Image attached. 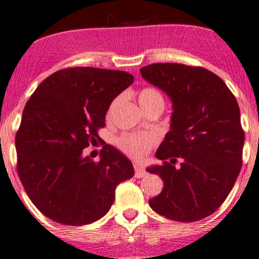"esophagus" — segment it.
Returning <instances> with one entry per match:
<instances>
[{"label":"esophagus","instance_id":"obj_1","mask_svg":"<svg viewBox=\"0 0 259 259\" xmlns=\"http://www.w3.org/2000/svg\"><path fill=\"white\" fill-rule=\"evenodd\" d=\"M134 171H136L134 176H136L137 179H142V177L146 176V171L144 170V167L140 165V164H138V163L134 164Z\"/></svg>","mask_w":259,"mask_h":259}]
</instances>
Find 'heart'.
Segmentation results:
<instances>
[{"label": "heart", "mask_w": 259, "mask_h": 259, "mask_svg": "<svg viewBox=\"0 0 259 259\" xmlns=\"http://www.w3.org/2000/svg\"><path fill=\"white\" fill-rule=\"evenodd\" d=\"M139 103L143 110H145L150 107L164 105V100L162 94L158 90L153 88H144L139 93ZM156 142L157 138L151 133H128L120 137L116 144L117 147L122 152H125L127 156L132 157V158H142L149 152Z\"/></svg>", "instance_id": "heart-1"}]
</instances>
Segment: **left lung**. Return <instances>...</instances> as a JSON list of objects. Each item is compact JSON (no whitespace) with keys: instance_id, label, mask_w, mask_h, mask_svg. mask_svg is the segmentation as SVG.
Masks as SVG:
<instances>
[{"instance_id":"1","label":"left lung","mask_w":259,"mask_h":259,"mask_svg":"<svg viewBox=\"0 0 259 259\" xmlns=\"http://www.w3.org/2000/svg\"><path fill=\"white\" fill-rule=\"evenodd\" d=\"M140 73L172 103L170 131L156 152L163 164L146 167L164 182L150 207L180 223L207 218L226 200L240 172L245 136L236 97L220 77L199 66L157 63ZM177 159L180 169L172 165Z\"/></svg>"}]
</instances>
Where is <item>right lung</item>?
<instances>
[{
    "mask_svg": "<svg viewBox=\"0 0 259 259\" xmlns=\"http://www.w3.org/2000/svg\"><path fill=\"white\" fill-rule=\"evenodd\" d=\"M119 70H59L40 83L23 109L15 137L18 174L45 217L68 226L95 223L112 207L115 188L133 164L106 145L99 162L83 150L99 139L113 100L133 83Z\"/></svg>",
    "mask_w": 259,
    "mask_h": 259,
    "instance_id": "add662e5",
    "label": "right lung"
}]
</instances>
